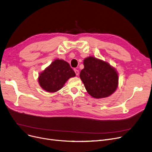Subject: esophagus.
<instances>
[{
  "label": "esophagus",
  "mask_w": 152,
  "mask_h": 152,
  "mask_svg": "<svg viewBox=\"0 0 152 152\" xmlns=\"http://www.w3.org/2000/svg\"><path fill=\"white\" fill-rule=\"evenodd\" d=\"M74 71H75V73H76V75H79V71H78L77 69H74Z\"/></svg>",
  "instance_id": "obj_1"
}]
</instances>
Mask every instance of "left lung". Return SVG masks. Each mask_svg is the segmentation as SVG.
I'll list each match as a JSON object with an SVG mask.
<instances>
[{
    "instance_id": "obj_1",
    "label": "left lung",
    "mask_w": 152,
    "mask_h": 152,
    "mask_svg": "<svg viewBox=\"0 0 152 152\" xmlns=\"http://www.w3.org/2000/svg\"><path fill=\"white\" fill-rule=\"evenodd\" d=\"M84 69L80 78L88 93L93 97H106L114 93L117 88L118 75L114 68L94 57L84 59Z\"/></svg>"
}]
</instances>
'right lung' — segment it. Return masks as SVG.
Returning a JSON list of instances; mask_svg holds the SVG:
<instances>
[{
	"label": "right lung",
	"mask_w": 152,
	"mask_h": 152,
	"mask_svg": "<svg viewBox=\"0 0 152 152\" xmlns=\"http://www.w3.org/2000/svg\"><path fill=\"white\" fill-rule=\"evenodd\" d=\"M75 75L68 63L56 60L39 75L38 82L44 90L53 92L61 89L68 79Z\"/></svg>",
	"instance_id": "add662e5"
}]
</instances>
